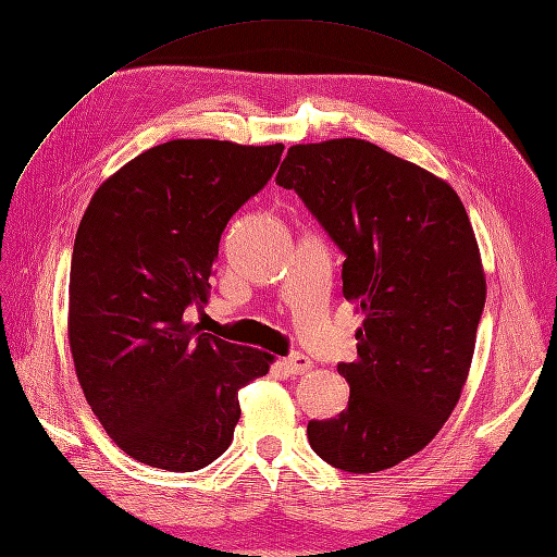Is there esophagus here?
Segmentation results:
<instances>
[{"label": "esophagus", "instance_id": "34e87169", "mask_svg": "<svg viewBox=\"0 0 557 557\" xmlns=\"http://www.w3.org/2000/svg\"><path fill=\"white\" fill-rule=\"evenodd\" d=\"M281 368H283L287 374H304V372H308L310 368H313V361H310L306 354L295 351V354L287 356V359L281 361Z\"/></svg>", "mask_w": 557, "mask_h": 557}]
</instances>
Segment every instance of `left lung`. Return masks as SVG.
I'll return each mask as SVG.
<instances>
[{
	"instance_id": "left-lung-1",
	"label": "left lung",
	"mask_w": 557,
	"mask_h": 557,
	"mask_svg": "<svg viewBox=\"0 0 557 557\" xmlns=\"http://www.w3.org/2000/svg\"><path fill=\"white\" fill-rule=\"evenodd\" d=\"M276 185L295 189L345 253L343 297L366 315L349 403L310 420L333 469L376 473L420 453L459 403L486 281L473 226L441 177L363 139L293 146Z\"/></svg>"
}]
</instances>
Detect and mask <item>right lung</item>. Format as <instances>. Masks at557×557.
<instances>
[{
	"mask_svg": "<svg viewBox=\"0 0 557 557\" xmlns=\"http://www.w3.org/2000/svg\"><path fill=\"white\" fill-rule=\"evenodd\" d=\"M281 152L173 139L111 175L82 216L69 308L77 380L107 434L141 463L189 473L224 455L237 391L270 370V354L203 333L187 310L208 301L221 233Z\"/></svg>",
	"mask_w": 557,
	"mask_h": 557,
	"instance_id": "add662e5",
	"label": "right lung"
}]
</instances>
